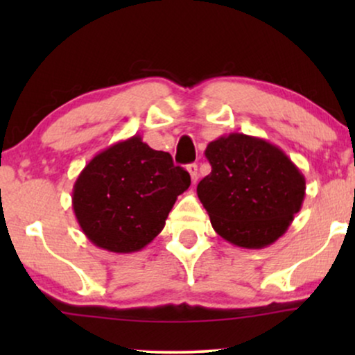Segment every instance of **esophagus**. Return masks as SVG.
<instances>
[{
	"label": "esophagus",
	"mask_w": 355,
	"mask_h": 355,
	"mask_svg": "<svg viewBox=\"0 0 355 355\" xmlns=\"http://www.w3.org/2000/svg\"><path fill=\"white\" fill-rule=\"evenodd\" d=\"M187 171H189V174H191L192 182H197V179H198V168H197V164H196V163L189 164Z\"/></svg>",
	"instance_id": "esophagus-1"
}]
</instances>
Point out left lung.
I'll return each instance as SVG.
<instances>
[{
	"instance_id": "8db88e82",
	"label": "left lung",
	"mask_w": 355,
	"mask_h": 355,
	"mask_svg": "<svg viewBox=\"0 0 355 355\" xmlns=\"http://www.w3.org/2000/svg\"><path fill=\"white\" fill-rule=\"evenodd\" d=\"M211 173L197 196L223 239L263 249L288 231L302 208L305 178L276 145L232 132L207 145Z\"/></svg>"
}]
</instances>
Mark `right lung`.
Returning a JSON list of instances; mask_svg holds the SVG:
<instances>
[{
    "mask_svg": "<svg viewBox=\"0 0 355 355\" xmlns=\"http://www.w3.org/2000/svg\"><path fill=\"white\" fill-rule=\"evenodd\" d=\"M191 186L171 155L140 135L95 155L72 189V208L92 244L114 254L142 250L157 237L178 196Z\"/></svg>",
    "mask_w": 355,
    "mask_h": 355,
    "instance_id": "right-lung-1",
    "label": "right lung"
}]
</instances>
